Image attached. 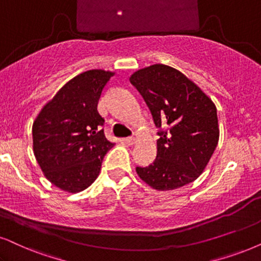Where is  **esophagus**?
Masks as SVG:
<instances>
[{
    "instance_id": "esophagus-1",
    "label": "esophagus",
    "mask_w": 261,
    "mask_h": 261,
    "mask_svg": "<svg viewBox=\"0 0 261 261\" xmlns=\"http://www.w3.org/2000/svg\"><path fill=\"white\" fill-rule=\"evenodd\" d=\"M124 142L126 144H128V146H133V144L135 143V138L134 137H126V138H124Z\"/></svg>"
}]
</instances>
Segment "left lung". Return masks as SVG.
I'll return each mask as SVG.
<instances>
[{"label": "left lung", "instance_id": "1", "mask_svg": "<svg viewBox=\"0 0 261 261\" xmlns=\"http://www.w3.org/2000/svg\"><path fill=\"white\" fill-rule=\"evenodd\" d=\"M130 83L149 108L158 128L156 158L138 176L156 190H172L195 180L219 140L217 108L179 71L151 65L135 72Z\"/></svg>", "mask_w": 261, "mask_h": 261}]
</instances>
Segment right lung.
<instances>
[{
	"label": "right lung",
	"instance_id": "1",
	"mask_svg": "<svg viewBox=\"0 0 261 261\" xmlns=\"http://www.w3.org/2000/svg\"><path fill=\"white\" fill-rule=\"evenodd\" d=\"M113 73L91 70L66 83L48 102L32 126L34 153L43 173L60 189L78 193L100 173L114 146L105 136L97 111L102 90Z\"/></svg>",
	"mask_w": 261,
	"mask_h": 261
}]
</instances>
